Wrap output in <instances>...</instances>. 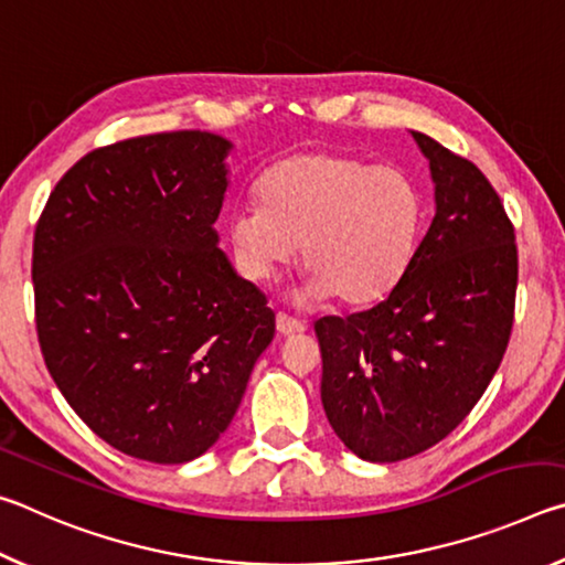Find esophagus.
<instances>
[{"label": "esophagus", "instance_id": "obj_1", "mask_svg": "<svg viewBox=\"0 0 565 565\" xmlns=\"http://www.w3.org/2000/svg\"><path fill=\"white\" fill-rule=\"evenodd\" d=\"M276 329H279V333H284V337H299V333H303V321L289 317L286 311H279L276 313Z\"/></svg>", "mask_w": 565, "mask_h": 565}]
</instances>
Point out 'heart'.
<instances>
[{"mask_svg":"<svg viewBox=\"0 0 565 565\" xmlns=\"http://www.w3.org/2000/svg\"><path fill=\"white\" fill-rule=\"evenodd\" d=\"M262 204L236 209L228 222L234 256L248 279L269 281L301 248L306 296L371 303L406 274L424 224L414 177L394 164L301 151L259 181Z\"/></svg>","mask_w":565,"mask_h":565,"instance_id":"heart-1","label":"heart"}]
</instances>
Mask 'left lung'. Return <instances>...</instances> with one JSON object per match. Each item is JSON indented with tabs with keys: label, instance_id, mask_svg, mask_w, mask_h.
<instances>
[{
	"label": "left lung",
	"instance_id": "8db88e82",
	"mask_svg": "<svg viewBox=\"0 0 565 565\" xmlns=\"http://www.w3.org/2000/svg\"><path fill=\"white\" fill-rule=\"evenodd\" d=\"M414 134L436 181V216L406 274L379 303L313 323L321 404L363 461H404L454 431L509 347L519 248L473 161Z\"/></svg>",
	"mask_w": 565,
	"mask_h": 565
}]
</instances>
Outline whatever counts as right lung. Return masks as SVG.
Instances as JSON below:
<instances>
[{"instance_id": "add662e5", "label": "right lung", "mask_w": 565, "mask_h": 565, "mask_svg": "<svg viewBox=\"0 0 565 565\" xmlns=\"http://www.w3.org/2000/svg\"><path fill=\"white\" fill-rule=\"evenodd\" d=\"M226 139L164 131L89 151L34 228L46 369L102 441L186 463L232 424L276 331L266 296L216 246Z\"/></svg>"}]
</instances>
